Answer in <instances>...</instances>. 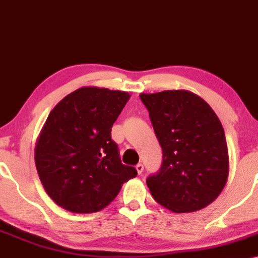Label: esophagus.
Here are the masks:
<instances>
[{"instance_id": "34e87169", "label": "esophagus", "mask_w": 258, "mask_h": 258, "mask_svg": "<svg viewBox=\"0 0 258 258\" xmlns=\"http://www.w3.org/2000/svg\"><path fill=\"white\" fill-rule=\"evenodd\" d=\"M135 169H137L138 174H141V173H143V170H144V164L143 163H138L137 166H135Z\"/></svg>"}]
</instances>
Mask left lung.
Wrapping results in <instances>:
<instances>
[{"label":"left lung","mask_w":258,"mask_h":258,"mask_svg":"<svg viewBox=\"0 0 258 258\" xmlns=\"http://www.w3.org/2000/svg\"><path fill=\"white\" fill-rule=\"evenodd\" d=\"M163 151L157 174L147 178L152 198L174 213L212 204L229 175L224 129L211 106L187 90L140 94Z\"/></svg>","instance_id":"8db88e82"}]
</instances>
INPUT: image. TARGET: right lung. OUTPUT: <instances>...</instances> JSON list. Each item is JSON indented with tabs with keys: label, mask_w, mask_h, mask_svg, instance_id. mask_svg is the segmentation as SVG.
Instances as JSON below:
<instances>
[{
	"label": "right lung",
	"mask_w": 258,
	"mask_h": 258,
	"mask_svg": "<svg viewBox=\"0 0 258 258\" xmlns=\"http://www.w3.org/2000/svg\"><path fill=\"white\" fill-rule=\"evenodd\" d=\"M130 95L84 86L59 101L48 114L35 145V166L43 189L73 213L108 206L121 185L138 174L121 164L111 129Z\"/></svg>",
	"instance_id": "obj_1"
}]
</instances>
